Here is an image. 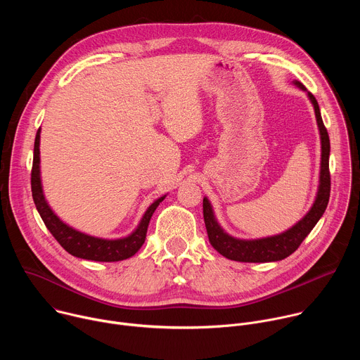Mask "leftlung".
Instances as JSON below:
<instances>
[{
  "label": "left lung",
  "instance_id": "8db88e82",
  "mask_svg": "<svg viewBox=\"0 0 360 360\" xmlns=\"http://www.w3.org/2000/svg\"><path fill=\"white\" fill-rule=\"evenodd\" d=\"M295 85L304 91L309 96L315 115H316V122L321 134V148H322V155H321V175H319V186H318V193L315 198V202L312 205V208L309 210L297 224H295L292 228L288 231L268 236V238H261V239H238L231 235H228L221 225L218 224L212 205L208 198H203V221L205 226H207L208 238L211 245L222 255L225 258L231 261H238V262H276L288 258L289 255H292L299 245L303 242V239L311 233V231L315 228L318 221L322 218L328 202L330 196V174H329V153H330V141L328 131L323 125L322 117H321V110L318 105L316 98L307 92L306 88L299 82L295 81Z\"/></svg>",
  "mask_w": 360,
  "mask_h": 360
}]
</instances>
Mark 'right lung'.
Wrapping results in <instances>:
<instances>
[{"label":"right lung","mask_w":360,"mask_h":360,"mask_svg":"<svg viewBox=\"0 0 360 360\" xmlns=\"http://www.w3.org/2000/svg\"><path fill=\"white\" fill-rule=\"evenodd\" d=\"M39 134L41 128L37 131L35 142H34V161L31 171V191L32 199L37 207L39 217L42 218L48 231L58 240V243L72 256L81 259L95 261V262H118L134 256L145 242L148 225L152 214L155 212L158 205L165 199L167 195L158 198L155 202L150 203V207L143 214L136 229L120 239H102L96 236H91L82 233L70 225L64 224L54 211L49 208V205L42 192L41 184V172H39Z\"/></svg>","instance_id":"add662e5"}]
</instances>
